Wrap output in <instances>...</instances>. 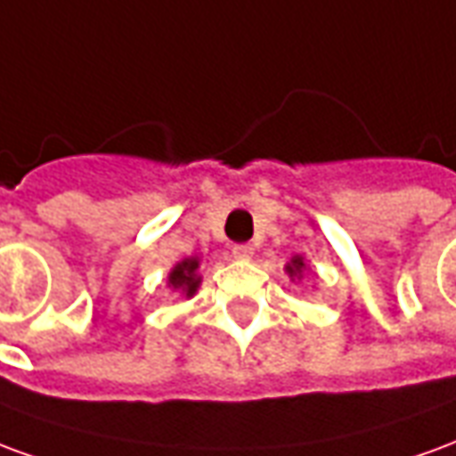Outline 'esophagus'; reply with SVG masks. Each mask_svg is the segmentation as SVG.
Returning <instances> with one entry per match:
<instances>
[{"mask_svg": "<svg viewBox=\"0 0 456 456\" xmlns=\"http://www.w3.org/2000/svg\"><path fill=\"white\" fill-rule=\"evenodd\" d=\"M232 254L237 261H251L254 258V247L251 244H237V247L232 248Z\"/></svg>", "mask_w": 456, "mask_h": 456, "instance_id": "esophagus-1", "label": "esophagus"}]
</instances>
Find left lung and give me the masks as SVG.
<instances>
[{"instance_id": "1", "label": "left lung", "mask_w": 456, "mask_h": 456, "mask_svg": "<svg viewBox=\"0 0 456 456\" xmlns=\"http://www.w3.org/2000/svg\"><path fill=\"white\" fill-rule=\"evenodd\" d=\"M305 271H307V264H305V258H303V256H293L286 264V273H288V278H290V281H303Z\"/></svg>"}]
</instances>
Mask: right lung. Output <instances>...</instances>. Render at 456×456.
<instances>
[{
    "label": "right lung",
    "instance_id": "1",
    "mask_svg": "<svg viewBox=\"0 0 456 456\" xmlns=\"http://www.w3.org/2000/svg\"><path fill=\"white\" fill-rule=\"evenodd\" d=\"M200 271V256H185L180 258L175 266L170 268L168 273V288L173 293H180L183 297H192L198 293L202 276Z\"/></svg>",
    "mask_w": 456,
    "mask_h": 456
}]
</instances>
